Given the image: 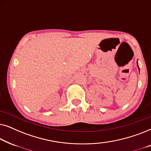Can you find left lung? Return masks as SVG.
Here are the masks:
<instances>
[{"label":"left lung","mask_w":151,"mask_h":151,"mask_svg":"<svg viewBox=\"0 0 151 151\" xmlns=\"http://www.w3.org/2000/svg\"><path fill=\"white\" fill-rule=\"evenodd\" d=\"M137 67H138V69H139V65H138V62H137Z\"/></svg>","instance_id":"1"}]
</instances>
